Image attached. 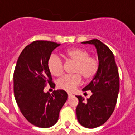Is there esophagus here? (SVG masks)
I'll return each instance as SVG.
<instances>
[{"label": "esophagus", "mask_w": 135, "mask_h": 135, "mask_svg": "<svg viewBox=\"0 0 135 135\" xmlns=\"http://www.w3.org/2000/svg\"><path fill=\"white\" fill-rule=\"evenodd\" d=\"M73 95L72 94H70V93H68V97H70V96H72Z\"/></svg>", "instance_id": "34e87169"}]
</instances>
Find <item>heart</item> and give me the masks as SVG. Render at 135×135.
I'll return each mask as SVG.
<instances>
[{"mask_svg": "<svg viewBox=\"0 0 135 135\" xmlns=\"http://www.w3.org/2000/svg\"><path fill=\"white\" fill-rule=\"evenodd\" d=\"M65 56L68 61L75 63L74 69V75L63 76L58 81L59 88L67 91H73L82 83V76L86 80H91L96 75L99 62L97 58L89 56V52L86 49L74 47L67 49ZM48 68L50 73L55 76H60L64 73V64L59 56L52 55L48 60Z\"/></svg>", "mask_w": 135, "mask_h": 135, "instance_id": "b5f03b06", "label": "heart"}]
</instances>
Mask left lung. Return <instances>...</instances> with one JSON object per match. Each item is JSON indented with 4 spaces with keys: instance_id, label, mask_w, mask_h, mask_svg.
I'll use <instances>...</instances> for the list:
<instances>
[{
    "instance_id": "left-lung-1",
    "label": "left lung",
    "mask_w": 135,
    "mask_h": 135,
    "mask_svg": "<svg viewBox=\"0 0 135 135\" xmlns=\"http://www.w3.org/2000/svg\"><path fill=\"white\" fill-rule=\"evenodd\" d=\"M95 46L99 62L98 70L90 83L83 89L92 95L86 101L76 96L79 103L76 108L77 120L81 126L94 128L108 120L115 109L119 90V76L114 55L106 45L99 40L82 42Z\"/></svg>"
}]
</instances>
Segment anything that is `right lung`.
<instances>
[{
  "label": "right lung",
  "mask_w": 135,
  "mask_h": 135,
  "mask_svg": "<svg viewBox=\"0 0 135 135\" xmlns=\"http://www.w3.org/2000/svg\"><path fill=\"white\" fill-rule=\"evenodd\" d=\"M60 44L36 40L22 50L13 74V89L16 103L25 118L40 128H49L57 122L59 112L68 99L62 89L52 94L44 92V87L52 82L48 60L52 52Z\"/></svg>",
  "instance_id": "right-lung-1"
}]
</instances>
